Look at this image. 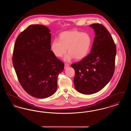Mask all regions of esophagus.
Returning <instances> with one entry per match:
<instances>
[{"label":"esophagus","mask_w":131,"mask_h":131,"mask_svg":"<svg viewBox=\"0 0 131 131\" xmlns=\"http://www.w3.org/2000/svg\"><path fill=\"white\" fill-rule=\"evenodd\" d=\"M69 66V65L68 64L65 63V65H64V69H65L67 68V67H68Z\"/></svg>","instance_id":"1"}]
</instances>
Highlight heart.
<instances>
[{"label":"heart","mask_w":131,"mask_h":131,"mask_svg":"<svg viewBox=\"0 0 131 131\" xmlns=\"http://www.w3.org/2000/svg\"><path fill=\"white\" fill-rule=\"evenodd\" d=\"M92 45V38L86 33L77 30L62 32L59 40L54 39L50 44V50L57 57H61L66 52L64 58L65 61H69L75 58L77 60L83 59L88 54Z\"/></svg>","instance_id":"heart-1"}]
</instances>
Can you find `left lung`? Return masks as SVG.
Listing matches in <instances>:
<instances>
[{
	"mask_svg": "<svg viewBox=\"0 0 131 131\" xmlns=\"http://www.w3.org/2000/svg\"><path fill=\"white\" fill-rule=\"evenodd\" d=\"M89 26L95 34L90 53L79 62L71 65L75 71V89L87 95L99 91L111 81L116 54L115 45L106 27L99 24Z\"/></svg>",
	"mask_w": 131,
	"mask_h": 131,
	"instance_id": "obj_1",
	"label": "left lung"
}]
</instances>
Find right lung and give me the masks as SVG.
<instances>
[{"mask_svg":"<svg viewBox=\"0 0 131 131\" xmlns=\"http://www.w3.org/2000/svg\"><path fill=\"white\" fill-rule=\"evenodd\" d=\"M42 25L29 26L16 40L13 64L19 82L32 96L44 99L56 92L64 64L50 50L51 34Z\"/></svg>","mask_w":131,"mask_h":131,"instance_id":"right-lung-1","label":"right lung"}]
</instances>
